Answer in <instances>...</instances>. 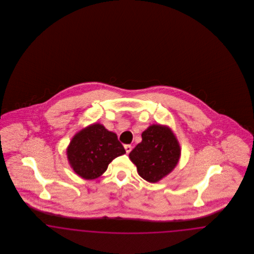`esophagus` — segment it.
Here are the masks:
<instances>
[{
  "label": "esophagus",
  "instance_id": "34e87169",
  "mask_svg": "<svg viewBox=\"0 0 254 254\" xmlns=\"http://www.w3.org/2000/svg\"><path fill=\"white\" fill-rule=\"evenodd\" d=\"M125 149H126L127 153H129L131 151V149H132V146L130 145H125Z\"/></svg>",
  "mask_w": 254,
  "mask_h": 254
}]
</instances>
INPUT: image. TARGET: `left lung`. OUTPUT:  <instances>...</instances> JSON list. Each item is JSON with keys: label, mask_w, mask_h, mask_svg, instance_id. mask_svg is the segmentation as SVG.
<instances>
[{"label": "left lung", "mask_w": 254, "mask_h": 254, "mask_svg": "<svg viewBox=\"0 0 254 254\" xmlns=\"http://www.w3.org/2000/svg\"><path fill=\"white\" fill-rule=\"evenodd\" d=\"M180 155L179 142L169 127L152 125L142 133V142L132 149L129 158L143 179L156 183L174 169Z\"/></svg>", "instance_id": "left-lung-1"}]
</instances>
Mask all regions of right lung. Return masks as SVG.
Segmentation results:
<instances>
[{"label":"right lung","instance_id":"obj_1","mask_svg":"<svg viewBox=\"0 0 254 254\" xmlns=\"http://www.w3.org/2000/svg\"><path fill=\"white\" fill-rule=\"evenodd\" d=\"M125 153L116 133L101 124L90 125L76 133L66 148L70 167L85 180L100 177L113 159Z\"/></svg>","mask_w":254,"mask_h":254}]
</instances>
